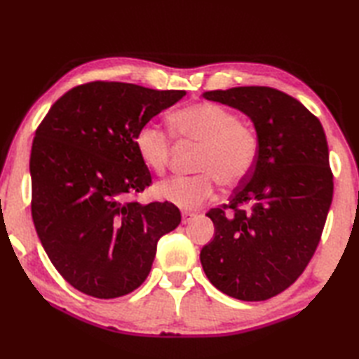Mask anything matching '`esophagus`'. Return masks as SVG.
<instances>
[{
  "instance_id": "obj_1",
  "label": "esophagus",
  "mask_w": 359,
  "mask_h": 359,
  "mask_svg": "<svg viewBox=\"0 0 359 359\" xmlns=\"http://www.w3.org/2000/svg\"><path fill=\"white\" fill-rule=\"evenodd\" d=\"M197 216L194 215V212H188V211H185V212H182V224H189L191 222V220H194Z\"/></svg>"
}]
</instances>
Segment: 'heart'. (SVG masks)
I'll return each instance as SVG.
<instances>
[{"label":"heart","instance_id":"b5f03b06","mask_svg":"<svg viewBox=\"0 0 359 359\" xmlns=\"http://www.w3.org/2000/svg\"><path fill=\"white\" fill-rule=\"evenodd\" d=\"M170 129L175 140L199 144L193 165L199 172L174 175L156 188L160 199L182 210L193 211L211 201L217 182L224 187L242 184L257 162L256 129L220 104L197 103L175 111ZM134 147L151 172H165L172 149L171 135L165 129L154 123L142 125L134 135Z\"/></svg>","mask_w":359,"mask_h":359}]
</instances>
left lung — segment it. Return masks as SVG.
Wrapping results in <instances>:
<instances>
[{
  "label": "left lung",
  "instance_id": "8db88e82",
  "mask_svg": "<svg viewBox=\"0 0 359 359\" xmlns=\"http://www.w3.org/2000/svg\"><path fill=\"white\" fill-rule=\"evenodd\" d=\"M202 95L247 114L259 137L253 171L230 203L207 212L215 238L201 251L203 271L236 299H270L301 276L321 241L333 197L323 125L301 102L273 88Z\"/></svg>",
  "mask_w": 359,
  "mask_h": 359
}]
</instances>
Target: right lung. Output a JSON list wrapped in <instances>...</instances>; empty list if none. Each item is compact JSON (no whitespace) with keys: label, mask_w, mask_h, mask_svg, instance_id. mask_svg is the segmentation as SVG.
Instances as JSON below:
<instances>
[{"label":"right lung","mask_w":359,"mask_h":359,"mask_svg":"<svg viewBox=\"0 0 359 359\" xmlns=\"http://www.w3.org/2000/svg\"><path fill=\"white\" fill-rule=\"evenodd\" d=\"M185 90L120 81L75 86L52 104L30 152L32 219L66 282L98 299L134 292L151 271L157 242L180 224L170 202L128 201L151 185L134 135Z\"/></svg>","instance_id":"obj_1"}]
</instances>
